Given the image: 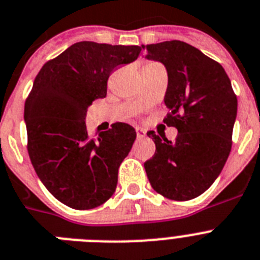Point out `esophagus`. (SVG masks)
<instances>
[{
    "label": "esophagus",
    "instance_id": "esophagus-1",
    "mask_svg": "<svg viewBox=\"0 0 260 260\" xmlns=\"http://www.w3.org/2000/svg\"><path fill=\"white\" fill-rule=\"evenodd\" d=\"M146 137V130L142 127H137V138L142 139Z\"/></svg>",
    "mask_w": 260,
    "mask_h": 260
}]
</instances>
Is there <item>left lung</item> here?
Returning a JSON list of instances; mask_svg holds the SVG:
<instances>
[{"label":"left lung","mask_w":260,"mask_h":260,"mask_svg":"<svg viewBox=\"0 0 260 260\" xmlns=\"http://www.w3.org/2000/svg\"><path fill=\"white\" fill-rule=\"evenodd\" d=\"M146 59L160 61L168 75L164 122L177 128L176 141L154 132L156 151L145 163L151 187L161 196L187 201L214 183L232 150L237 96L222 66L181 41L142 46Z\"/></svg>","instance_id":"8db88e82"}]
</instances>
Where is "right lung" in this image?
Masks as SVG:
<instances>
[{"instance_id": "1", "label": "right lung", "mask_w": 260, "mask_h": 260, "mask_svg": "<svg viewBox=\"0 0 260 260\" xmlns=\"http://www.w3.org/2000/svg\"><path fill=\"white\" fill-rule=\"evenodd\" d=\"M139 46L77 42L42 67L24 104L28 156L50 193L73 209H93L114 193L118 168L137 138L114 123L89 137L88 108L106 97L115 67L137 60Z\"/></svg>"}]
</instances>
